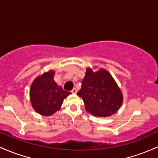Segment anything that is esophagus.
Returning <instances> with one entry per match:
<instances>
[{
  "label": "esophagus",
  "instance_id": "esophagus-1",
  "mask_svg": "<svg viewBox=\"0 0 158 158\" xmlns=\"http://www.w3.org/2000/svg\"><path fill=\"white\" fill-rule=\"evenodd\" d=\"M72 93H74V94L77 93V89H76V88H74L72 90Z\"/></svg>",
  "mask_w": 158,
  "mask_h": 158
}]
</instances>
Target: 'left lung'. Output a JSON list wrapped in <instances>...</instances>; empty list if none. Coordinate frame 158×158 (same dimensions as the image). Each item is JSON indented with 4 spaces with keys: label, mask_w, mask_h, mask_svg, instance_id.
Here are the masks:
<instances>
[{
    "label": "left lung",
    "mask_w": 158,
    "mask_h": 158,
    "mask_svg": "<svg viewBox=\"0 0 158 158\" xmlns=\"http://www.w3.org/2000/svg\"><path fill=\"white\" fill-rule=\"evenodd\" d=\"M84 101L85 109L94 116H112L121 107L123 95L113 77L107 70L93 72L86 69L82 86L77 93Z\"/></svg>",
    "instance_id": "8db88e82"
}]
</instances>
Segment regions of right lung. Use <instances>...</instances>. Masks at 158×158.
I'll list each match as a JSON object with an SVG mask.
<instances>
[{
	"label": "right lung",
	"mask_w": 158,
	"mask_h": 158,
	"mask_svg": "<svg viewBox=\"0 0 158 158\" xmlns=\"http://www.w3.org/2000/svg\"><path fill=\"white\" fill-rule=\"evenodd\" d=\"M54 76L53 70L43 73L34 80L30 89L32 107L42 116H51L59 110L64 98L71 94L56 84Z\"/></svg>",
	"instance_id": "add662e5"
}]
</instances>
